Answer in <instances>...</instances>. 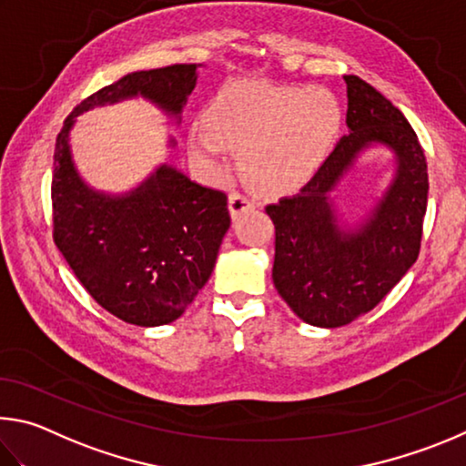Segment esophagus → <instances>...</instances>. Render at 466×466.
<instances>
[{"mask_svg":"<svg viewBox=\"0 0 466 466\" xmlns=\"http://www.w3.org/2000/svg\"><path fill=\"white\" fill-rule=\"evenodd\" d=\"M251 207H256V202L251 200L248 194L238 192V190H233L231 194H228V210H231L233 217L241 215L243 210H248V208H251Z\"/></svg>","mask_w":466,"mask_h":466,"instance_id":"esophagus-1","label":"esophagus"}]
</instances>
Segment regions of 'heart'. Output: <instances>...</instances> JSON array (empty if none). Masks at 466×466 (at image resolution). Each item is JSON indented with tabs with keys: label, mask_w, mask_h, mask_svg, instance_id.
Masks as SVG:
<instances>
[{
	"label": "heart",
	"mask_w": 466,
	"mask_h": 466,
	"mask_svg": "<svg viewBox=\"0 0 466 466\" xmlns=\"http://www.w3.org/2000/svg\"><path fill=\"white\" fill-rule=\"evenodd\" d=\"M338 97L321 86L292 87L243 81L225 87L204 112L208 135H196V153L220 159L239 153L243 179L262 192L305 184L329 153L339 130Z\"/></svg>",
	"instance_id": "b5f03b06"
}]
</instances>
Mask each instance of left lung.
Masks as SVG:
<instances>
[{"mask_svg": "<svg viewBox=\"0 0 466 466\" xmlns=\"http://www.w3.org/2000/svg\"><path fill=\"white\" fill-rule=\"evenodd\" d=\"M344 79L350 133L303 190L266 207L276 233L274 287L300 319L317 328H339L385 299L420 256L428 208V163L415 130L370 84L358 76ZM369 142L398 153L396 182L369 224L339 232L327 194Z\"/></svg>", "mask_w": 466, "mask_h": 466, "instance_id": "8db88e82", "label": "left lung"}]
</instances>
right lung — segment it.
<instances>
[{
  "instance_id": "1",
  "label": "right lung",
  "mask_w": 466,
  "mask_h": 466,
  "mask_svg": "<svg viewBox=\"0 0 466 466\" xmlns=\"http://www.w3.org/2000/svg\"><path fill=\"white\" fill-rule=\"evenodd\" d=\"M194 84V63L127 73L84 97L56 135L55 246L97 305L141 328L176 321L210 279L231 225L227 194L171 167H161L127 198L96 194L73 169L67 135L79 112L135 94L179 114Z\"/></svg>"
}]
</instances>
